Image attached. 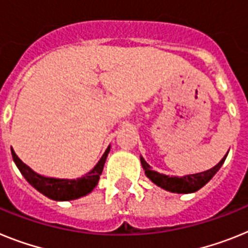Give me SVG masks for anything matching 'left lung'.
I'll return each instance as SVG.
<instances>
[{
  "mask_svg": "<svg viewBox=\"0 0 248 248\" xmlns=\"http://www.w3.org/2000/svg\"><path fill=\"white\" fill-rule=\"evenodd\" d=\"M227 156V155H226ZM226 156L223 157L222 160L219 161L215 167H212L208 171L200 172V173H195V175H187L184 177H170V176L162 175L156 171H152L148 163L146 162L141 157V163L142 167L145 170V173L148 178H150L154 184L157 186L161 187L163 189H167L170 192L175 193H192L199 191L200 188L207 184L211 178L216 175V172L221 169L222 163L225 162Z\"/></svg>",
  "mask_w": 248,
  "mask_h": 248,
  "instance_id": "8db88e82",
  "label": "left lung"
}]
</instances>
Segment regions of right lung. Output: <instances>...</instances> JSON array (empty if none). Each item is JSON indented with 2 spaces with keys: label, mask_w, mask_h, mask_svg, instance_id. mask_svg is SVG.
Here are the masks:
<instances>
[{
  "label": "right lung",
  "mask_w": 248,
  "mask_h": 248,
  "mask_svg": "<svg viewBox=\"0 0 248 248\" xmlns=\"http://www.w3.org/2000/svg\"><path fill=\"white\" fill-rule=\"evenodd\" d=\"M109 147L101 157L97 165L94 166L93 170L77 180H59V178L45 177V176H41L33 172L29 166L23 163L15 154L14 150H12V157H14L15 163L17 165L23 177L42 195L47 196L48 199L55 200V201H70V200H76L86 196L96 187L103 171V166L106 162Z\"/></svg>",
  "instance_id": "obj_1"
}]
</instances>
